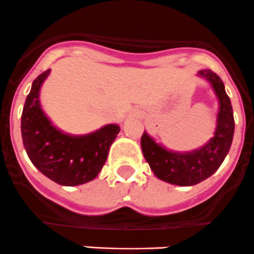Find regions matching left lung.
<instances>
[{
  "instance_id": "1",
  "label": "left lung",
  "mask_w": 254,
  "mask_h": 254,
  "mask_svg": "<svg viewBox=\"0 0 254 254\" xmlns=\"http://www.w3.org/2000/svg\"><path fill=\"white\" fill-rule=\"evenodd\" d=\"M199 75L211 84L220 104L211 139L191 152H173L158 144L147 132L140 138L143 155L155 177L179 187H192L211 177L225 160L235 132L232 105L222 80L210 69L200 70Z\"/></svg>"
}]
</instances>
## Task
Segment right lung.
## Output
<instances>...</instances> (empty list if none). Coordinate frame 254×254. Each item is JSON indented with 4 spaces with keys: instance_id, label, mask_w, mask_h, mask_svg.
I'll return each mask as SVG.
<instances>
[{
    "instance_id": "add662e5",
    "label": "right lung",
    "mask_w": 254,
    "mask_h": 254,
    "mask_svg": "<svg viewBox=\"0 0 254 254\" xmlns=\"http://www.w3.org/2000/svg\"><path fill=\"white\" fill-rule=\"evenodd\" d=\"M50 69L32 84L21 119L24 149L34 167L53 182L75 187L94 180L101 172L109 150L120 133L119 125H106L84 135H71L55 128L39 102L41 86Z\"/></svg>"
}]
</instances>
